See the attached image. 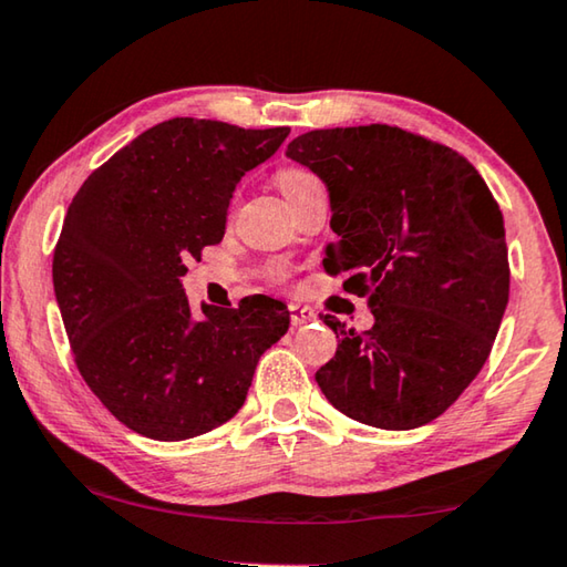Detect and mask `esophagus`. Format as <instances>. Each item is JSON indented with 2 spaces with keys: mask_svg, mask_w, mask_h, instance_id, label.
<instances>
[{
  "mask_svg": "<svg viewBox=\"0 0 567 567\" xmlns=\"http://www.w3.org/2000/svg\"><path fill=\"white\" fill-rule=\"evenodd\" d=\"M318 316L310 308H302V305H290V322L295 328L305 326V322H312Z\"/></svg>",
  "mask_w": 567,
  "mask_h": 567,
  "instance_id": "1",
  "label": "esophagus"
}]
</instances>
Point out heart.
I'll return each mask as SVG.
<instances>
[{"label": "heart", "mask_w": 567, "mask_h": 567, "mask_svg": "<svg viewBox=\"0 0 567 567\" xmlns=\"http://www.w3.org/2000/svg\"><path fill=\"white\" fill-rule=\"evenodd\" d=\"M310 182H316V176H312L310 171L298 168V166H287L280 171V174H277V184H280L285 196H292L295 192H300V188L308 186Z\"/></svg>", "instance_id": "heart-1"}]
</instances>
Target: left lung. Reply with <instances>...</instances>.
Returning <instances> with one entry per match:
<instances>
[{"instance_id": "left-lung-1", "label": "left lung", "mask_w": 567, "mask_h": 567, "mask_svg": "<svg viewBox=\"0 0 567 567\" xmlns=\"http://www.w3.org/2000/svg\"><path fill=\"white\" fill-rule=\"evenodd\" d=\"M287 158L322 178L330 227L322 265L368 298L373 328L336 330L316 373L326 399L368 426H424L487 361L509 298L505 221L470 161L393 125L310 131Z\"/></svg>"}]
</instances>
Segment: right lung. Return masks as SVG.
Listing matches in <instances>:
<instances>
[{"mask_svg":"<svg viewBox=\"0 0 567 567\" xmlns=\"http://www.w3.org/2000/svg\"><path fill=\"white\" fill-rule=\"evenodd\" d=\"M287 133L171 118L70 204L52 259L60 316L90 391L141 436L184 442L229 421L259 355L290 328L287 305L265 295L194 318L182 287L188 259L221 241L241 176Z\"/></svg>","mask_w":567,"mask_h":567,"instance_id":"right-lung-1","label":"right lung"}]
</instances>
